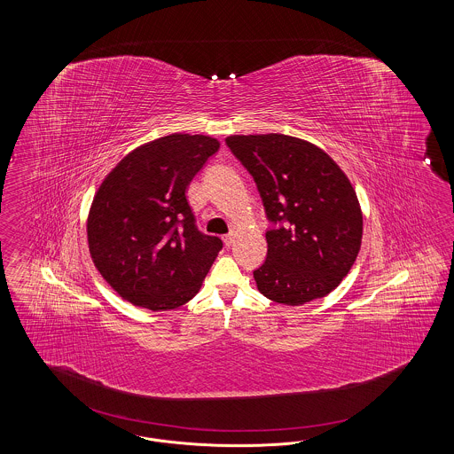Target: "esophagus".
I'll list each match as a JSON object with an SVG mask.
<instances>
[{"instance_id":"esophagus-1","label":"esophagus","mask_w":454,"mask_h":454,"mask_svg":"<svg viewBox=\"0 0 454 454\" xmlns=\"http://www.w3.org/2000/svg\"><path fill=\"white\" fill-rule=\"evenodd\" d=\"M233 239H235L233 233H230V235H226V237H223V241H224V245H226V247H231V245H233Z\"/></svg>"}]
</instances>
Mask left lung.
<instances>
[{"mask_svg":"<svg viewBox=\"0 0 454 454\" xmlns=\"http://www.w3.org/2000/svg\"><path fill=\"white\" fill-rule=\"evenodd\" d=\"M226 146L254 176L265 216L260 293L300 306L346 278L361 248L363 215L346 173L318 146L284 134L230 136Z\"/></svg>","mask_w":454,"mask_h":454,"instance_id":"8db88e82","label":"left lung"}]
</instances>
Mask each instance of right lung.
I'll return each mask as SVG.
<instances>
[{
  "label": "right lung",
  "mask_w": 454,
  "mask_h": 454,
  "mask_svg": "<svg viewBox=\"0 0 454 454\" xmlns=\"http://www.w3.org/2000/svg\"><path fill=\"white\" fill-rule=\"evenodd\" d=\"M219 143L172 134L139 146L108 173L88 215V247L102 278L152 311L200 289L223 241L199 231L185 191Z\"/></svg>",
  "instance_id": "1"
}]
</instances>
